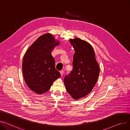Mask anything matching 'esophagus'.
Listing matches in <instances>:
<instances>
[{
	"label": "esophagus",
	"instance_id": "34e87169",
	"mask_svg": "<svg viewBox=\"0 0 130 130\" xmlns=\"http://www.w3.org/2000/svg\"><path fill=\"white\" fill-rule=\"evenodd\" d=\"M64 71L63 70H62V71H60V75H61V76H62L63 75V74H64Z\"/></svg>",
	"mask_w": 130,
	"mask_h": 130
}]
</instances>
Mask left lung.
<instances>
[{"label": "left lung", "mask_w": 130, "mask_h": 130, "mask_svg": "<svg viewBox=\"0 0 130 130\" xmlns=\"http://www.w3.org/2000/svg\"><path fill=\"white\" fill-rule=\"evenodd\" d=\"M75 51L73 55L72 71L64 78L67 92L78 100L88 94L98 80L100 68L95 53L89 43L79 38L71 39Z\"/></svg>", "instance_id": "obj_1"}]
</instances>
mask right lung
<instances>
[{"instance_id": "obj_1", "label": "right lung", "mask_w": 130, "mask_h": 130, "mask_svg": "<svg viewBox=\"0 0 130 130\" xmlns=\"http://www.w3.org/2000/svg\"><path fill=\"white\" fill-rule=\"evenodd\" d=\"M59 44L51 34L46 33L34 42L24 54L22 62L24 79L30 89L38 94L49 90L53 83L60 77L51 54Z\"/></svg>"}]
</instances>
